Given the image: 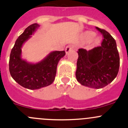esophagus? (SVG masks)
Masks as SVG:
<instances>
[{
    "label": "esophagus",
    "mask_w": 128,
    "mask_h": 128,
    "mask_svg": "<svg viewBox=\"0 0 128 128\" xmlns=\"http://www.w3.org/2000/svg\"><path fill=\"white\" fill-rule=\"evenodd\" d=\"M73 50L72 46H67L65 49L66 53V54H68L69 52H70L71 50Z\"/></svg>",
    "instance_id": "obj_1"
}]
</instances>
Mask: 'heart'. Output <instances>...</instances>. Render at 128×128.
<instances>
[{
	"mask_svg": "<svg viewBox=\"0 0 128 128\" xmlns=\"http://www.w3.org/2000/svg\"><path fill=\"white\" fill-rule=\"evenodd\" d=\"M95 36L96 34L94 32H92V31H86L83 34V39H84V40L85 41L89 42L95 37ZM100 42H101V39L100 38H96L93 39L92 44L94 46H96L99 45L100 44Z\"/></svg>",
	"mask_w": 128,
	"mask_h": 128,
	"instance_id": "1",
	"label": "heart"
}]
</instances>
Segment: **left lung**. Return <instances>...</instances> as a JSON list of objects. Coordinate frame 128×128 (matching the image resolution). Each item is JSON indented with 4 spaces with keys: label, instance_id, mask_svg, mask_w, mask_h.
Returning <instances> with one entry per match:
<instances>
[{
    "label": "left lung",
    "instance_id": "8db88e82",
    "mask_svg": "<svg viewBox=\"0 0 128 128\" xmlns=\"http://www.w3.org/2000/svg\"><path fill=\"white\" fill-rule=\"evenodd\" d=\"M104 39L101 46L87 50H78L76 77L84 86L100 89L106 86L117 76L120 68V56L116 40L104 29L96 27Z\"/></svg>",
    "mask_w": 128,
    "mask_h": 128
}]
</instances>
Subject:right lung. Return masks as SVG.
<instances>
[{"mask_svg":"<svg viewBox=\"0 0 128 128\" xmlns=\"http://www.w3.org/2000/svg\"><path fill=\"white\" fill-rule=\"evenodd\" d=\"M33 24L25 29L15 42L9 59V71L12 78L21 86L34 90L50 85L56 75L57 66L65 56L63 51H52L37 63H30L22 58V48L25 42L39 27Z\"/></svg>","mask_w":128,"mask_h":128,"instance_id":"obj_1","label":"right lung"}]
</instances>
